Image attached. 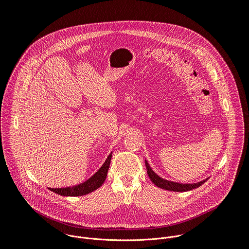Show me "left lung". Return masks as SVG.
Here are the masks:
<instances>
[{
    "label": "left lung",
    "instance_id": "8db88e82",
    "mask_svg": "<svg viewBox=\"0 0 249 249\" xmlns=\"http://www.w3.org/2000/svg\"><path fill=\"white\" fill-rule=\"evenodd\" d=\"M145 163H146V167H147V172L148 175L151 178V180L153 181V183L155 185H157L160 188L165 189V190H169V191H175V192H185V191H189L195 188H198L199 186H201L202 184H204L207 180H203L197 183H192V184H182V183H177V182H173V181H169V180H165L161 177H160L149 165L148 161L145 160Z\"/></svg>",
    "mask_w": 249,
    "mask_h": 249
}]
</instances>
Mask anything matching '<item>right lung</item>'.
Segmentation results:
<instances>
[{
	"label": "right lung",
	"instance_id": "right-lung-1",
	"mask_svg": "<svg viewBox=\"0 0 249 249\" xmlns=\"http://www.w3.org/2000/svg\"><path fill=\"white\" fill-rule=\"evenodd\" d=\"M111 157H112V153L108 156L107 159H106L105 162L98 169V171L95 174H93L89 179H88L84 183H81V184L73 186V187L49 188V190H51L61 196H72V197L87 195V194L96 190L103 184L106 176H107V171H108V168L110 165Z\"/></svg>",
	"mask_w": 249,
	"mask_h": 249
}]
</instances>
